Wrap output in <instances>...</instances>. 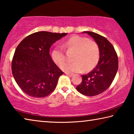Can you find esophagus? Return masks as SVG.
<instances>
[{"label": "esophagus", "mask_w": 134, "mask_h": 134, "mask_svg": "<svg viewBox=\"0 0 134 134\" xmlns=\"http://www.w3.org/2000/svg\"><path fill=\"white\" fill-rule=\"evenodd\" d=\"M65 74H66L68 76H73L74 75V74H71V73H68V72H65Z\"/></svg>", "instance_id": "obj_1"}]
</instances>
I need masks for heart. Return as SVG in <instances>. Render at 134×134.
I'll use <instances>...</instances> for the list:
<instances>
[{
	"label": "heart",
	"instance_id": "b5f03b06",
	"mask_svg": "<svg viewBox=\"0 0 134 134\" xmlns=\"http://www.w3.org/2000/svg\"><path fill=\"white\" fill-rule=\"evenodd\" d=\"M69 50L75 51L72 58L73 62H65V55L62 47L53 49L52 58L56 64L60 65V69L66 72H79L82 70L88 71L94 68L99 59V49L94 41L78 35L71 36L63 43Z\"/></svg>",
	"mask_w": 134,
	"mask_h": 134
}]
</instances>
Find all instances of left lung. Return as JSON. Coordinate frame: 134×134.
I'll return each instance as SVG.
<instances>
[{"label":"left lung","mask_w":134,"mask_h":134,"mask_svg":"<svg viewBox=\"0 0 134 134\" xmlns=\"http://www.w3.org/2000/svg\"><path fill=\"white\" fill-rule=\"evenodd\" d=\"M94 39L99 49V59L96 67L88 74L82 75V81L76 90L86 96H95L104 92L111 85L118 69V56L114 46L105 38L92 32H83Z\"/></svg>","instance_id":"obj_1"}]
</instances>
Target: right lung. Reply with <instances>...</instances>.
Masks as SVG:
<instances>
[{
	"label": "right lung",
	"instance_id": "obj_1",
	"mask_svg": "<svg viewBox=\"0 0 134 134\" xmlns=\"http://www.w3.org/2000/svg\"><path fill=\"white\" fill-rule=\"evenodd\" d=\"M67 34L35 32L26 37L17 46L12 71L16 82L27 95L45 97L55 90L63 72L52 59L49 49Z\"/></svg>",
	"mask_w": 134,
	"mask_h": 134
}]
</instances>
